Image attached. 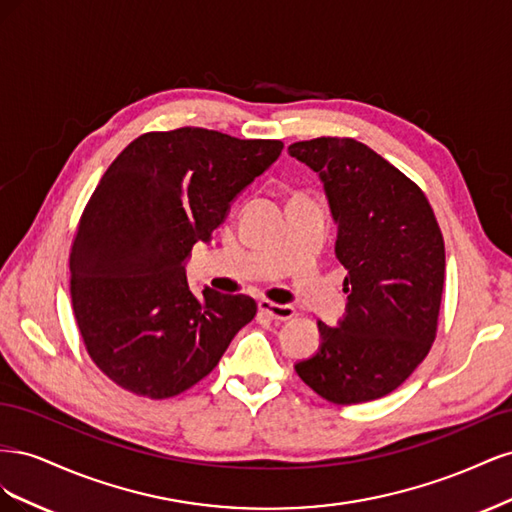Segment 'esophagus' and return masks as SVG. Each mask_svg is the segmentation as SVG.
<instances>
[{
    "label": "esophagus",
    "mask_w": 512,
    "mask_h": 512,
    "mask_svg": "<svg viewBox=\"0 0 512 512\" xmlns=\"http://www.w3.org/2000/svg\"><path fill=\"white\" fill-rule=\"evenodd\" d=\"M258 309L262 314H267L269 318L280 320V322L290 320V318H294V314H297V312H294L292 305H280V303H273V301H267V299H262L258 303Z\"/></svg>",
    "instance_id": "obj_1"
}]
</instances>
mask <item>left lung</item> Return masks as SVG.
<instances>
[{
    "mask_svg": "<svg viewBox=\"0 0 512 512\" xmlns=\"http://www.w3.org/2000/svg\"><path fill=\"white\" fill-rule=\"evenodd\" d=\"M316 170L337 224L335 256L348 269V312L318 322L320 350L294 365L331 404L393 393L429 354L444 290V239L418 185L354 138L320 136L288 147Z\"/></svg>",
    "mask_w": 512,
    "mask_h": 512,
    "instance_id": "1",
    "label": "left lung"
}]
</instances>
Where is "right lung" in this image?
I'll list each match as a JSON object with an SVG mask.
<instances>
[{
    "mask_svg": "<svg viewBox=\"0 0 512 512\" xmlns=\"http://www.w3.org/2000/svg\"><path fill=\"white\" fill-rule=\"evenodd\" d=\"M282 149L177 128L141 134L106 168L76 226L70 297L87 354L123 391L168 399L192 389L254 320L247 294H194L181 262Z\"/></svg>",
    "mask_w": 512,
    "mask_h": 512,
    "instance_id": "1",
    "label": "right lung"
}]
</instances>
